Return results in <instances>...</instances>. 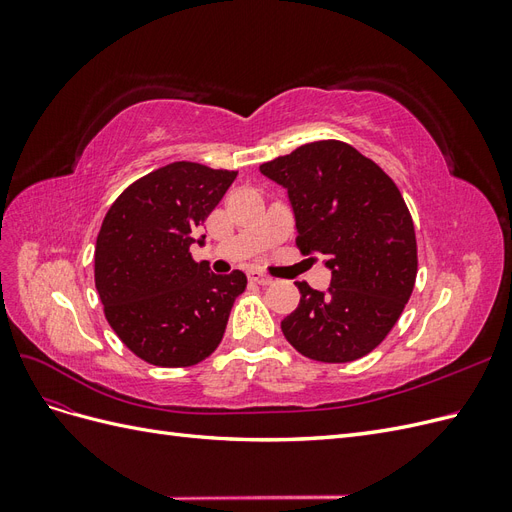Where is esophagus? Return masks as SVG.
Here are the masks:
<instances>
[{
    "label": "esophagus",
    "instance_id": "obj_1",
    "mask_svg": "<svg viewBox=\"0 0 512 512\" xmlns=\"http://www.w3.org/2000/svg\"><path fill=\"white\" fill-rule=\"evenodd\" d=\"M250 280L256 282L258 286H269V284H273V277H269V275H265V273H260V271H250Z\"/></svg>",
    "mask_w": 512,
    "mask_h": 512
}]
</instances>
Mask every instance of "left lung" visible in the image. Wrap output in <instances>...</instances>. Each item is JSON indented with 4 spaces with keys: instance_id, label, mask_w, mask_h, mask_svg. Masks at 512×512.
<instances>
[{
    "instance_id": "8db88e82",
    "label": "left lung",
    "mask_w": 512,
    "mask_h": 512,
    "mask_svg": "<svg viewBox=\"0 0 512 512\" xmlns=\"http://www.w3.org/2000/svg\"><path fill=\"white\" fill-rule=\"evenodd\" d=\"M288 190L297 247L322 254L331 286L307 282L284 337L307 359L350 363L391 333L416 282L414 222L395 181L344 141H314L260 164Z\"/></svg>"
}]
</instances>
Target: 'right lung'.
Instances as JSON below:
<instances>
[{"mask_svg": "<svg viewBox=\"0 0 512 512\" xmlns=\"http://www.w3.org/2000/svg\"><path fill=\"white\" fill-rule=\"evenodd\" d=\"M237 170L173 162L136 179L104 215L94 277L117 337L158 367H190L220 346L243 271L215 275L190 254Z\"/></svg>", "mask_w": 512, "mask_h": 512, "instance_id": "obj_1", "label": "right lung"}]
</instances>
